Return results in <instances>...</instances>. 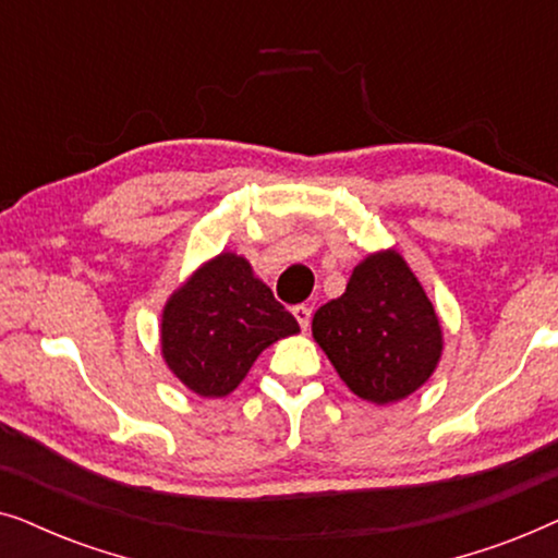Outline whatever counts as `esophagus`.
I'll use <instances>...</instances> for the list:
<instances>
[{
    "mask_svg": "<svg viewBox=\"0 0 558 558\" xmlns=\"http://www.w3.org/2000/svg\"><path fill=\"white\" fill-rule=\"evenodd\" d=\"M293 316H295V322L301 324V329L306 331V329H308V324H311V308H308V306H303V303H301V306H295V308H293Z\"/></svg>",
    "mask_w": 558,
    "mask_h": 558,
    "instance_id": "esophagus-1",
    "label": "esophagus"
}]
</instances>
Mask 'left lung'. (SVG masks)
<instances>
[{
    "label": "left lung",
    "instance_id": "left-lung-1",
    "mask_svg": "<svg viewBox=\"0 0 558 558\" xmlns=\"http://www.w3.org/2000/svg\"><path fill=\"white\" fill-rule=\"evenodd\" d=\"M314 339L347 388L377 405L418 390L441 356L439 316L396 250L354 267L347 291L316 311Z\"/></svg>",
    "mask_w": 558,
    "mask_h": 558
}]
</instances>
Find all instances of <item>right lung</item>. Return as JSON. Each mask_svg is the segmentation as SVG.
Instances as JSON below:
<instances>
[{"label": "right lung", "instance_id": "add662e5", "mask_svg": "<svg viewBox=\"0 0 558 558\" xmlns=\"http://www.w3.org/2000/svg\"><path fill=\"white\" fill-rule=\"evenodd\" d=\"M299 331V322L244 257L221 252L206 263L162 311L160 344L168 367L204 398L229 396L272 341Z\"/></svg>", "mask_w": 558, "mask_h": 558}]
</instances>
